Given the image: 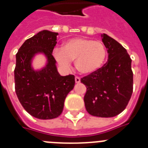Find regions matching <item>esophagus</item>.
Listing matches in <instances>:
<instances>
[{"label": "esophagus", "instance_id": "esophagus-1", "mask_svg": "<svg viewBox=\"0 0 148 148\" xmlns=\"http://www.w3.org/2000/svg\"><path fill=\"white\" fill-rule=\"evenodd\" d=\"M75 83H76V84H78V83H80V82H81V79H80V78H79V77H75Z\"/></svg>", "mask_w": 148, "mask_h": 148}]
</instances>
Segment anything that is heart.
<instances>
[{"instance_id": "1", "label": "heart", "mask_w": 148, "mask_h": 148, "mask_svg": "<svg viewBox=\"0 0 148 148\" xmlns=\"http://www.w3.org/2000/svg\"><path fill=\"white\" fill-rule=\"evenodd\" d=\"M53 56L64 69H69L71 61L82 75H90L99 70L107 58V49L101 41L86 38H73L65 40L61 49L53 51Z\"/></svg>"}]
</instances>
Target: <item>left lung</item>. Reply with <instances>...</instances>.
Returning a JSON list of instances; mask_svg holds the SVG:
<instances>
[{"label":"left lung","instance_id":"1","mask_svg":"<svg viewBox=\"0 0 148 148\" xmlns=\"http://www.w3.org/2000/svg\"><path fill=\"white\" fill-rule=\"evenodd\" d=\"M101 37L108 51V62L82 78L81 82L87 87L84 101L87 112L93 116L110 118L121 113L131 97L132 60L118 41L107 34H101Z\"/></svg>","mask_w":148,"mask_h":148}]
</instances>
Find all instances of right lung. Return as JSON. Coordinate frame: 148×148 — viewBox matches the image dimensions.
<instances>
[{"mask_svg":"<svg viewBox=\"0 0 148 148\" xmlns=\"http://www.w3.org/2000/svg\"><path fill=\"white\" fill-rule=\"evenodd\" d=\"M58 32L44 29L27 39L16 54L15 92L23 108L39 119H53L62 113L66 95L74 88L75 76H61L57 70L53 51ZM43 54L46 64L35 70L32 62Z\"/></svg>","mask_w":148,"mask_h":148,"instance_id":"add662e5","label":"right lung"}]
</instances>
